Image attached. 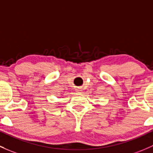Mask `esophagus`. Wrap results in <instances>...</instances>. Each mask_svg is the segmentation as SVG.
<instances>
[{
  "instance_id": "1",
  "label": "esophagus",
  "mask_w": 153,
  "mask_h": 153,
  "mask_svg": "<svg viewBox=\"0 0 153 153\" xmlns=\"http://www.w3.org/2000/svg\"><path fill=\"white\" fill-rule=\"evenodd\" d=\"M76 91H81V89H77Z\"/></svg>"
}]
</instances>
